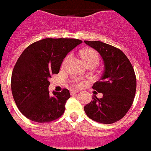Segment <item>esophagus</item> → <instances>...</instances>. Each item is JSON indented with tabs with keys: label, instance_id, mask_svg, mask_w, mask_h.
Instances as JSON below:
<instances>
[{
	"label": "esophagus",
	"instance_id": "1",
	"mask_svg": "<svg viewBox=\"0 0 151 151\" xmlns=\"http://www.w3.org/2000/svg\"><path fill=\"white\" fill-rule=\"evenodd\" d=\"M79 92V91L78 90H70V94L73 95V94H76V93H78Z\"/></svg>",
	"mask_w": 151,
	"mask_h": 151
}]
</instances>
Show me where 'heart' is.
<instances>
[{
  "label": "heart",
  "instance_id": "b5f03b06",
  "mask_svg": "<svg viewBox=\"0 0 151 151\" xmlns=\"http://www.w3.org/2000/svg\"><path fill=\"white\" fill-rule=\"evenodd\" d=\"M81 55L85 64L94 63V64H97L99 63V54L96 50H93V49H86V50H83L81 52ZM68 59H69V57H67L64 59V62H63V66L65 65ZM73 83L78 87H81V86H83L85 84V81H83L81 79H75L73 81Z\"/></svg>",
  "mask_w": 151,
  "mask_h": 151
}]
</instances>
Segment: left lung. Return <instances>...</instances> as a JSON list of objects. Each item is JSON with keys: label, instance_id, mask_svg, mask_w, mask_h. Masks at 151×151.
<instances>
[{"label": "left lung", "instance_id": "8db88e82", "mask_svg": "<svg viewBox=\"0 0 151 151\" xmlns=\"http://www.w3.org/2000/svg\"><path fill=\"white\" fill-rule=\"evenodd\" d=\"M84 43L101 54L104 64L102 78L92 87L103 93V97L99 99L93 95L84 111L93 121L113 124L123 118L132 106L137 87L134 70L127 57L118 48L101 41L84 40Z\"/></svg>", "mask_w": 151, "mask_h": 151}]
</instances>
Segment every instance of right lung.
Masks as SVG:
<instances>
[{
    "instance_id": "obj_1",
    "label": "right lung",
    "mask_w": 151,
    "mask_h": 151,
    "mask_svg": "<svg viewBox=\"0 0 151 151\" xmlns=\"http://www.w3.org/2000/svg\"><path fill=\"white\" fill-rule=\"evenodd\" d=\"M81 43L73 38H45L23 51L13 69L11 84L17 108L27 118L47 123L64 114L69 91L49 93V78L59 73L67 54Z\"/></svg>"
}]
</instances>
